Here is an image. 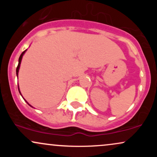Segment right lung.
I'll list each match as a JSON object with an SVG mask.
<instances>
[{
  "instance_id": "add662e5",
  "label": "right lung",
  "mask_w": 157,
  "mask_h": 157,
  "mask_svg": "<svg viewBox=\"0 0 157 157\" xmlns=\"http://www.w3.org/2000/svg\"><path fill=\"white\" fill-rule=\"evenodd\" d=\"M26 50H25L24 52H22V54H21V56H20V57H19V60H18V65H17V68H16V74H17V75H18V71H19V68H20V65H21V60H22V57H23V54L25 53V52H26ZM18 90H19V89H18ZM19 92H20V90H19ZM29 104V103H28ZM31 106V105H30Z\"/></svg>"
}]
</instances>
